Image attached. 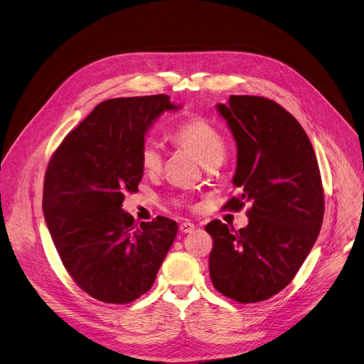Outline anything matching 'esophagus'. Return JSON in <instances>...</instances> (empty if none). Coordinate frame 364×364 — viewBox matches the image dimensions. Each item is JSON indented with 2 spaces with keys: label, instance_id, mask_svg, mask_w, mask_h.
<instances>
[{
  "label": "esophagus",
  "instance_id": "34e87169",
  "mask_svg": "<svg viewBox=\"0 0 364 364\" xmlns=\"http://www.w3.org/2000/svg\"><path fill=\"white\" fill-rule=\"evenodd\" d=\"M195 230V224L190 221H184L180 224V232L181 233H192Z\"/></svg>",
  "mask_w": 364,
  "mask_h": 364
}]
</instances>
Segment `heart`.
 <instances>
[{
    "label": "heart",
    "instance_id": "b5f03b06",
    "mask_svg": "<svg viewBox=\"0 0 364 364\" xmlns=\"http://www.w3.org/2000/svg\"><path fill=\"white\" fill-rule=\"evenodd\" d=\"M172 139L188 147L205 166H217L225 158L227 144L221 131L205 118H188L177 125ZM140 162L144 171L155 172L164 164L162 147L155 140H146L140 150Z\"/></svg>",
    "mask_w": 364,
    "mask_h": 364
}]
</instances>
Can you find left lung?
Here are the masks:
<instances>
[{"label":"left lung","mask_w":364,"mask_h":364,"mask_svg":"<svg viewBox=\"0 0 364 364\" xmlns=\"http://www.w3.org/2000/svg\"><path fill=\"white\" fill-rule=\"evenodd\" d=\"M237 146L233 184L239 196L224 206L250 205V223L236 232L220 220L209 274L214 288L242 304L272 298L288 286L314 246L324 215L320 169L311 141L280 105L257 95H230L217 105Z\"/></svg>","instance_id":"1"}]
</instances>
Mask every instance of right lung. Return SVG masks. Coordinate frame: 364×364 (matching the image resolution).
Returning a JSON list of instances; mask_svg holds the SVG:
<instances>
[{"label":"right lung","mask_w":364,"mask_h":364,"mask_svg":"<svg viewBox=\"0 0 364 364\" xmlns=\"http://www.w3.org/2000/svg\"><path fill=\"white\" fill-rule=\"evenodd\" d=\"M166 94L110 99L94 107L57 147L46 171L43 211L65 269L107 304L140 298L155 283L177 223L134 221L125 192H139L144 136L165 110Z\"/></svg>","instance_id":"obj_1"}]
</instances>
